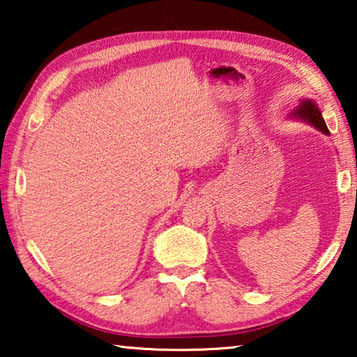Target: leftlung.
<instances>
[{
    "label": "left lung",
    "instance_id": "1",
    "mask_svg": "<svg viewBox=\"0 0 357 357\" xmlns=\"http://www.w3.org/2000/svg\"><path fill=\"white\" fill-rule=\"evenodd\" d=\"M291 116L304 121V123H309L310 126H313V128L318 129L319 132H323V134L329 135V129H328V126H326L324 119L321 116V112H319L318 105L312 99H302L299 107L291 113Z\"/></svg>",
    "mask_w": 357,
    "mask_h": 357
}]
</instances>
